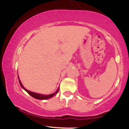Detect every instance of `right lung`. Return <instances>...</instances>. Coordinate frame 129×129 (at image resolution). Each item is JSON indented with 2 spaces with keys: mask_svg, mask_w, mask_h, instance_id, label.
I'll return each mask as SVG.
<instances>
[{
  "mask_svg": "<svg viewBox=\"0 0 129 129\" xmlns=\"http://www.w3.org/2000/svg\"><path fill=\"white\" fill-rule=\"evenodd\" d=\"M18 78H19V76H18ZM19 83H20V85H21V87L23 88V89L25 90L26 92L28 93L29 95H31L32 97L38 99V100H47V99L51 98H52L53 96L54 95V94H57V92H58V91H59V88H58V89L56 90V92L54 93H53V94H48V95H43V94H39V93H36L31 92V91H29V90H26V88H25L24 87H23V85H22V84H21V82H20V80H19Z\"/></svg>",
  "mask_w": 129,
  "mask_h": 129,
  "instance_id": "right-lung-1",
  "label": "right lung"
}]
</instances>
